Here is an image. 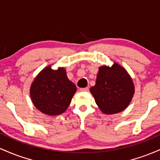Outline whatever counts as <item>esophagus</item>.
<instances>
[{
	"instance_id": "esophagus-1",
	"label": "esophagus",
	"mask_w": 160,
	"mask_h": 160,
	"mask_svg": "<svg viewBox=\"0 0 160 160\" xmlns=\"http://www.w3.org/2000/svg\"><path fill=\"white\" fill-rule=\"evenodd\" d=\"M80 91H81V92H88V91H89V88H88V87L80 88Z\"/></svg>"
}]
</instances>
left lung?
I'll return each mask as SVG.
<instances>
[{"label":"left lung","instance_id":"left-lung-1","mask_svg":"<svg viewBox=\"0 0 160 160\" xmlns=\"http://www.w3.org/2000/svg\"><path fill=\"white\" fill-rule=\"evenodd\" d=\"M90 92L101 111L106 114H113L127 108L135 87L126 70L114 63L111 67L99 68L95 85L90 88Z\"/></svg>","mask_w":160,"mask_h":160}]
</instances>
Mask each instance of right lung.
Instances as JSON below:
<instances>
[{
  "instance_id": "add662e5",
  "label": "right lung",
  "mask_w": 160,
  "mask_h": 160,
  "mask_svg": "<svg viewBox=\"0 0 160 160\" xmlns=\"http://www.w3.org/2000/svg\"><path fill=\"white\" fill-rule=\"evenodd\" d=\"M76 91V86L68 80L63 68L53 70L48 66L34 79L30 94L40 111L55 116L66 111Z\"/></svg>"
}]
</instances>
